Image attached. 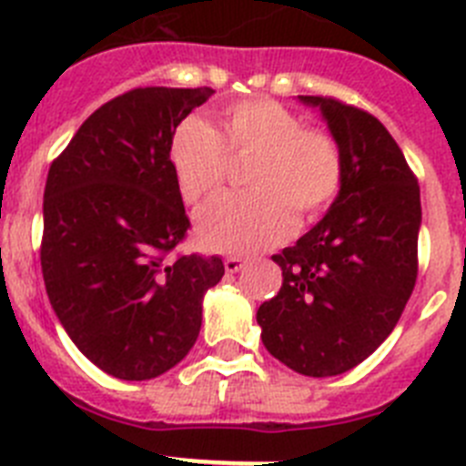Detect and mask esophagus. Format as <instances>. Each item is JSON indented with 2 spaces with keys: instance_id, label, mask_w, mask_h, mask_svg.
I'll return each mask as SVG.
<instances>
[{
  "instance_id": "34e87169",
  "label": "esophagus",
  "mask_w": 466,
  "mask_h": 466,
  "mask_svg": "<svg viewBox=\"0 0 466 466\" xmlns=\"http://www.w3.org/2000/svg\"><path fill=\"white\" fill-rule=\"evenodd\" d=\"M245 258L242 257H226L224 258V266H226V273H240L245 268Z\"/></svg>"
}]
</instances>
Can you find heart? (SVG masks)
<instances>
[{
  "label": "heart",
  "instance_id": "heart-1",
  "mask_svg": "<svg viewBox=\"0 0 466 466\" xmlns=\"http://www.w3.org/2000/svg\"><path fill=\"white\" fill-rule=\"evenodd\" d=\"M247 156L249 191L219 198L198 219V238L208 249L249 254L278 245L294 228V213L312 221L340 196L345 160L339 139L303 126L299 114L266 97L226 106L219 130L187 118L167 149L177 191L193 208L221 191L230 160Z\"/></svg>",
  "mask_w": 466,
  "mask_h": 466
}]
</instances>
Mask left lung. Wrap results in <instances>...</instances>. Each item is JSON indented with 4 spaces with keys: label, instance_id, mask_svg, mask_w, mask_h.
Wrapping results in <instances>:
<instances>
[{
    "label": "left lung",
    "instance_id": "8db88e82",
    "mask_svg": "<svg viewBox=\"0 0 466 466\" xmlns=\"http://www.w3.org/2000/svg\"><path fill=\"white\" fill-rule=\"evenodd\" d=\"M319 106L340 144L345 179L324 219L273 254L278 296L257 322L275 360L312 378L355 369L392 333L418 278L420 184L373 114L336 97Z\"/></svg>",
    "mask_w": 466,
    "mask_h": 466
}]
</instances>
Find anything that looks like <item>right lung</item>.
<instances>
[{
	"mask_svg": "<svg viewBox=\"0 0 466 466\" xmlns=\"http://www.w3.org/2000/svg\"><path fill=\"white\" fill-rule=\"evenodd\" d=\"M212 88H133L95 109L51 163L41 273L57 319L97 369L149 380L188 355L219 257L182 254L175 127Z\"/></svg>",
	"mask_w": 466,
	"mask_h": 466,
	"instance_id": "right-lung-1",
	"label": "right lung"
}]
</instances>
